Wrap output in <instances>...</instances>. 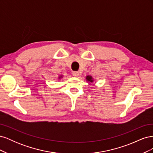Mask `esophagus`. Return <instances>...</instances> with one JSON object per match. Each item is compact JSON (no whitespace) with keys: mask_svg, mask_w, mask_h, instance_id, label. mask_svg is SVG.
<instances>
[{"mask_svg":"<svg viewBox=\"0 0 153 153\" xmlns=\"http://www.w3.org/2000/svg\"><path fill=\"white\" fill-rule=\"evenodd\" d=\"M73 76H75V77H78V75H79V73H78V72H77V71H73Z\"/></svg>","mask_w":153,"mask_h":153,"instance_id":"esophagus-1","label":"esophagus"}]
</instances>
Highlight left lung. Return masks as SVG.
I'll use <instances>...</instances> for the list:
<instances>
[{
  "label": "left lung",
  "instance_id": "8db88e82",
  "mask_svg": "<svg viewBox=\"0 0 153 153\" xmlns=\"http://www.w3.org/2000/svg\"><path fill=\"white\" fill-rule=\"evenodd\" d=\"M85 80L87 82H88L89 84H90V83H93V82H94V78H92V76H90V75L86 76Z\"/></svg>",
  "mask_w": 153,
  "mask_h": 153
}]
</instances>
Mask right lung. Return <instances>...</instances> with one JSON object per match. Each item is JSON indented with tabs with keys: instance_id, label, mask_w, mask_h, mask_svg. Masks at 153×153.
Wrapping results in <instances>:
<instances>
[{
	"instance_id": "obj_1",
	"label": "right lung",
	"mask_w": 153,
	"mask_h": 153,
	"mask_svg": "<svg viewBox=\"0 0 153 153\" xmlns=\"http://www.w3.org/2000/svg\"><path fill=\"white\" fill-rule=\"evenodd\" d=\"M63 78V76L62 75H60V76H58V79H61V78Z\"/></svg>"
}]
</instances>
